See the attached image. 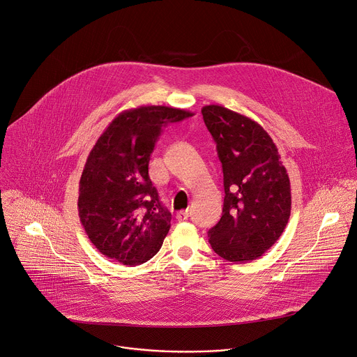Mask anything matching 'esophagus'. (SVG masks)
<instances>
[{
	"label": "esophagus",
	"instance_id": "obj_1",
	"mask_svg": "<svg viewBox=\"0 0 357 357\" xmlns=\"http://www.w3.org/2000/svg\"><path fill=\"white\" fill-rule=\"evenodd\" d=\"M189 210L186 208V210H181V211H178L176 213V218L179 220V221H183V220H188V217H189Z\"/></svg>",
	"mask_w": 357,
	"mask_h": 357
}]
</instances>
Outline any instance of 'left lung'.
Listing matches in <instances>:
<instances>
[{
  "mask_svg": "<svg viewBox=\"0 0 357 357\" xmlns=\"http://www.w3.org/2000/svg\"><path fill=\"white\" fill-rule=\"evenodd\" d=\"M224 176L220 221L208 229L213 251L244 264L261 258L283 234L291 210L287 171L276 144L251 117L221 105L202 107Z\"/></svg>",
  "mask_w": 357,
  "mask_h": 357,
  "instance_id": "1",
  "label": "left lung"
}]
</instances>
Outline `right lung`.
I'll list each match as a JSON object with an SVG mask.
<instances>
[{"label": "right lung", "mask_w": 357, "mask_h": 357, "mask_svg": "<svg viewBox=\"0 0 357 357\" xmlns=\"http://www.w3.org/2000/svg\"><path fill=\"white\" fill-rule=\"evenodd\" d=\"M171 106H139L119 113L91 150L78 196L79 221L95 248L136 266L161 248L171 213L160 202L149 164L164 126L192 116Z\"/></svg>", "instance_id": "1"}]
</instances>
